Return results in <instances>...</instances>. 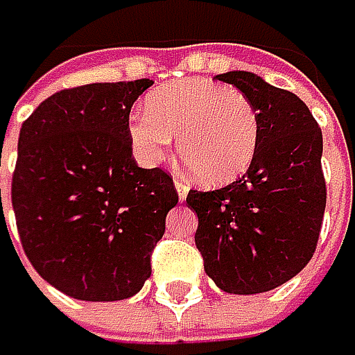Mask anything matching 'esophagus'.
I'll use <instances>...</instances> for the list:
<instances>
[{
  "mask_svg": "<svg viewBox=\"0 0 355 355\" xmlns=\"http://www.w3.org/2000/svg\"><path fill=\"white\" fill-rule=\"evenodd\" d=\"M174 187H176V193H179V200L183 202L187 198V193H189V185L183 183L181 179H174Z\"/></svg>",
  "mask_w": 355,
  "mask_h": 355,
  "instance_id": "1",
  "label": "esophagus"
}]
</instances>
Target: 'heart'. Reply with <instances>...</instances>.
Returning <instances> with one entry per match:
<instances>
[{
	"mask_svg": "<svg viewBox=\"0 0 355 355\" xmlns=\"http://www.w3.org/2000/svg\"><path fill=\"white\" fill-rule=\"evenodd\" d=\"M128 132L143 164H157L176 135L179 159L193 179L225 185L252 166L261 121L242 92L208 78H189L155 88Z\"/></svg>",
	"mask_w": 355,
	"mask_h": 355,
	"instance_id": "heart-1",
	"label": "heart"
}]
</instances>
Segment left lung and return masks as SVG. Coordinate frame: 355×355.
I'll return each mask as SVG.
<instances>
[{"label":"left lung","mask_w":355,"mask_h":355,"mask_svg":"<svg viewBox=\"0 0 355 355\" xmlns=\"http://www.w3.org/2000/svg\"><path fill=\"white\" fill-rule=\"evenodd\" d=\"M257 109L261 139L242 179L187 196L198 214L204 271L232 295H259L295 277L313 257L326 208L322 130L307 105L248 71L216 75Z\"/></svg>","instance_id":"obj_1"}]
</instances>
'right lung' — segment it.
Here are the masks:
<instances>
[{"instance_id": "right-lung-1", "label": "right lung", "mask_w": 355, "mask_h": 355, "mask_svg": "<svg viewBox=\"0 0 355 355\" xmlns=\"http://www.w3.org/2000/svg\"><path fill=\"white\" fill-rule=\"evenodd\" d=\"M151 84L60 90L20 128L12 174L20 244L44 280L73 299L137 295L179 202L168 172L132 157L130 109Z\"/></svg>"}]
</instances>
